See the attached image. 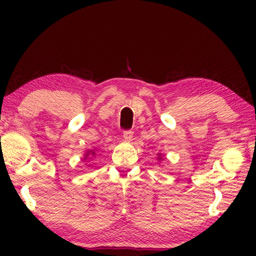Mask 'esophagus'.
<instances>
[{
	"label": "esophagus",
	"instance_id": "34e87169",
	"mask_svg": "<svg viewBox=\"0 0 256 256\" xmlns=\"http://www.w3.org/2000/svg\"><path fill=\"white\" fill-rule=\"evenodd\" d=\"M132 135H134V132H132V130H124V138L126 140V141H132Z\"/></svg>",
	"mask_w": 256,
	"mask_h": 256
}]
</instances>
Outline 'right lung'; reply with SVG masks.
I'll list each match as a JSON object with an SVG mask.
<instances>
[{"label": "right lung", "mask_w": 256, "mask_h": 256, "mask_svg": "<svg viewBox=\"0 0 256 256\" xmlns=\"http://www.w3.org/2000/svg\"><path fill=\"white\" fill-rule=\"evenodd\" d=\"M86 157H87V156H86Z\"/></svg>", "instance_id": "right-lung-1"}]
</instances>
